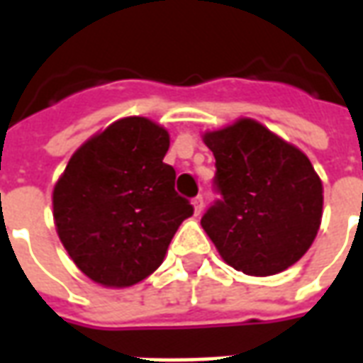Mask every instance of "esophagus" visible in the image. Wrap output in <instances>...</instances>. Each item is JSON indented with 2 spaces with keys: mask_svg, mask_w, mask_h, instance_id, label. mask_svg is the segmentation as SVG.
<instances>
[{
  "mask_svg": "<svg viewBox=\"0 0 363 363\" xmlns=\"http://www.w3.org/2000/svg\"><path fill=\"white\" fill-rule=\"evenodd\" d=\"M192 208H194V213H200L202 210H204V198L202 196H196L194 200H192Z\"/></svg>",
  "mask_w": 363,
  "mask_h": 363,
  "instance_id": "1",
  "label": "esophagus"
}]
</instances>
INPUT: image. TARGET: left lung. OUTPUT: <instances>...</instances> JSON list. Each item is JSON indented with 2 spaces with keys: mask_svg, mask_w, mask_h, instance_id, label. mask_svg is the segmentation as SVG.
<instances>
[{
  "mask_svg": "<svg viewBox=\"0 0 363 363\" xmlns=\"http://www.w3.org/2000/svg\"><path fill=\"white\" fill-rule=\"evenodd\" d=\"M221 200L202 228L229 267L272 276L303 257L323 218V182L311 161L252 118L206 132Z\"/></svg>",
  "mask_w": 363,
  "mask_h": 363,
  "instance_id": "obj_1",
  "label": "left lung"
}]
</instances>
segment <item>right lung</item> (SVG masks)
<instances>
[{"instance_id":"obj_1","label":"right lung","mask_w":363,"mask_h":363,"mask_svg":"<svg viewBox=\"0 0 363 363\" xmlns=\"http://www.w3.org/2000/svg\"><path fill=\"white\" fill-rule=\"evenodd\" d=\"M169 132L143 116L104 128L67 161L54 186V223L75 267L104 288H128L165 259L192 206L163 163Z\"/></svg>"}]
</instances>
